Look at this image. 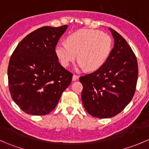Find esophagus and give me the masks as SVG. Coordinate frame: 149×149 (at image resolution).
Returning <instances> with one entry per match:
<instances>
[{
    "mask_svg": "<svg viewBox=\"0 0 149 149\" xmlns=\"http://www.w3.org/2000/svg\"><path fill=\"white\" fill-rule=\"evenodd\" d=\"M78 79H79V76H76V75H73V77H72V80H73V81H75L78 80Z\"/></svg>",
    "mask_w": 149,
    "mask_h": 149,
    "instance_id": "34e87169",
    "label": "esophagus"
}]
</instances>
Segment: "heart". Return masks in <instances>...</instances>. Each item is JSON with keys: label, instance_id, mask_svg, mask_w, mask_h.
Instances as JSON below:
<instances>
[{"label": "heart", "instance_id": "heart-1", "mask_svg": "<svg viewBox=\"0 0 149 149\" xmlns=\"http://www.w3.org/2000/svg\"><path fill=\"white\" fill-rule=\"evenodd\" d=\"M112 49L110 36L95 29H81L68 37L67 42H58L55 53L63 67H68L77 58L76 69L94 71L106 63Z\"/></svg>", "mask_w": 149, "mask_h": 149}]
</instances>
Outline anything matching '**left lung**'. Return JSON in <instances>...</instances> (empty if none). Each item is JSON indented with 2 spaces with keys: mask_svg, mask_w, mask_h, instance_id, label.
Returning a JSON list of instances; mask_svg holds the SVG:
<instances>
[{
  "mask_svg": "<svg viewBox=\"0 0 149 149\" xmlns=\"http://www.w3.org/2000/svg\"><path fill=\"white\" fill-rule=\"evenodd\" d=\"M115 43L104 65L94 73L81 76V100L88 114L99 118L115 116L130 103L136 91L138 63L124 38L109 28Z\"/></svg>",
  "mask_w": 149,
  "mask_h": 149,
  "instance_id": "1",
  "label": "left lung"
}]
</instances>
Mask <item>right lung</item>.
I'll use <instances>...</instances> for the list:
<instances>
[{
    "label": "right lung",
    "instance_id": "obj_1",
    "mask_svg": "<svg viewBox=\"0 0 149 149\" xmlns=\"http://www.w3.org/2000/svg\"><path fill=\"white\" fill-rule=\"evenodd\" d=\"M67 25L42 26L19 42L10 58L8 87L15 103L26 113L45 115L58 104L73 74L58 62L55 47Z\"/></svg>",
    "mask_w": 149,
    "mask_h": 149
}]
</instances>
